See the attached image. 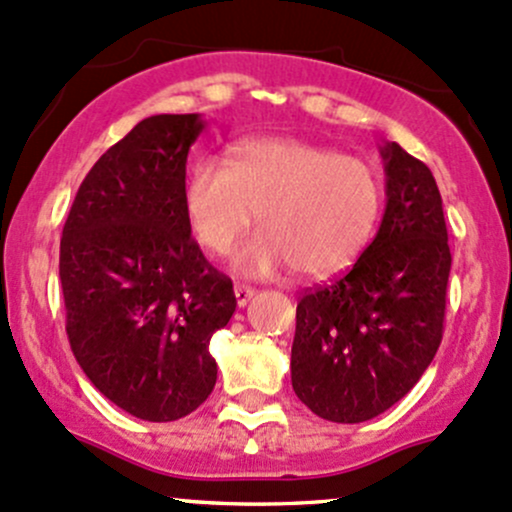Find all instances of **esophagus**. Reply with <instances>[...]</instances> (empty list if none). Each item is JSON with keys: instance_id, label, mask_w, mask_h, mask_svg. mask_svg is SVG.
<instances>
[{"instance_id": "1", "label": "esophagus", "mask_w": 512, "mask_h": 512, "mask_svg": "<svg viewBox=\"0 0 512 512\" xmlns=\"http://www.w3.org/2000/svg\"><path fill=\"white\" fill-rule=\"evenodd\" d=\"M254 295H256V290L246 288V285H236V288H234V298H236V305H239V307L249 305V300L254 298Z\"/></svg>"}]
</instances>
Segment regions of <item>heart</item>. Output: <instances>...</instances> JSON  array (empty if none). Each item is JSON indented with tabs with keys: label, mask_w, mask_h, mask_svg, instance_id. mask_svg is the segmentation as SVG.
<instances>
[{
	"label": "heart",
	"mask_w": 512,
	"mask_h": 512,
	"mask_svg": "<svg viewBox=\"0 0 512 512\" xmlns=\"http://www.w3.org/2000/svg\"><path fill=\"white\" fill-rule=\"evenodd\" d=\"M185 212L197 241L212 254L234 249L258 218L263 234L234 258L249 278L293 266L298 276L327 278L366 249L381 183L361 158L300 139H251L229 166L202 158L185 183Z\"/></svg>",
	"instance_id": "obj_1"
}]
</instances>
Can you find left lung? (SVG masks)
<instances>
[{"mask_svg": "<svg viewBox=\"0 0 512 512\" xmlns=\"http://www.w3.org/2000/svg\"><path fill=\"white\" fill-rule=\"evenodd\" d=\"M386 212L359 261L298 302L290 378L329 422H366L410 393L442 342L452 254L432 170L381 146Z\"/></svg>", "mask_w": 512, "mask_h": 512, "instance_id": "left-lung-1", "label": "left lung"}]
</instances>
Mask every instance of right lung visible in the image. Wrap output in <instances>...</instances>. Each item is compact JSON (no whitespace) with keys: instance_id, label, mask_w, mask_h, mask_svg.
<instances>
[{"instance_id":"add662e5","label":"right lung","mask_w":512,"mask_h":512,"mask_svg":"<svg viewBox=\"0 0 512 512\" xmlns=\"http://www.w3.org/2000/svg\"><path fill=\"white\" fill-rule=\"evenodd\" d=\"M200 114H156L82 180L60 239L70 349L117 408L148 422L210 398V339L236 310L232 280L190 236L185 163Z\"/></svg>"}]
</instances>
